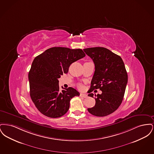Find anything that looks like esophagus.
Wrapping results in <instances>:
<instances>
[{
    "mask_svg": "<svg viewBox=\"0 0 154 154\" xmlns=\"http://www.w3.org/2000/svg\"><path fill=\"white\" fill-rule=\"evenodd\" d=\"M81 97H84V98H86V97H87V95H86V94H80Z\"/></svg>",
    "mask_w": 154,
    "mask_h": 154,
    "instance_id": "esophagus-1",
    "label": "esophagus"
}]
</instances>
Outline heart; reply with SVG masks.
Returning <instances> with one entry per match:
<instances>
[{
  "mask_svg": "<svg viewBox=\"0 0 154 154\" xmlns=\"http://www.w3.org/2000/svg\"><path fill=\"white\" fill-rule=\"evenodd\" d=\"M78 87L79 88H82V85H80V84H79V85H78Z\"/></svg>",
  "mask_w": 154,
  "mask_h": 154,
  "instance_id": "heart-1",
  "label": "heart"
}]
</instances>
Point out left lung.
<instances>
[{
  "mask_svg": "<svg viewBox=\"0 0 154 154\" xmlns=\"http://www.w3.org/2000/svg\"><path fill=\"white\" fill-rule=\"evenodd\" d=\"M94 61L95 70L91 81V92L100 89L94 107L88 109L91 114L104 117L114 112L121 105L128 83V74L122 58L104 47H92L83 50ZM88 96L94 97L91 93Z\"/></svg>",
  "mask_w": 154,
  "mask_h": 154,
  "instance_id": "obj_1",
  "label": "left lung"
}]
</instances>
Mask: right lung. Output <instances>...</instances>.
I'll list each match as a JSON object with an SVG mask.
<instances>
[{"instance_id":"1","label":"right lung","mask_w":154,"mask_h":154,"mask_svg":"<svg viewBox=\"0 0 154 154\" xmlns=\"http://www.w3.org/2000/svg\"><path fill=\"white\" fill-rule=\"evenodd\" d=\"M81 49L52 47L34 59L30 70V95L38 110L44 116L59 118L69 109L70 101L80 93L69 87L60 91L58 79L67 73L69 67L74 62L84 58Z\"/></svg>"}]
</instances>
